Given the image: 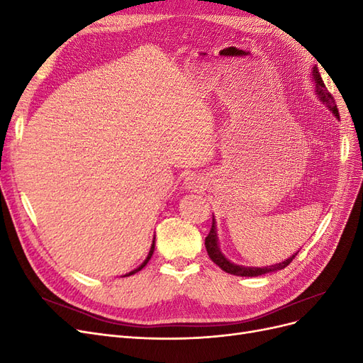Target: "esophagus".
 I'll return each instance as SVG.
<instances>
[{"instance_id": "obj_1", "label": "esophagus", "mask_w": 363, "mask_h": 363, "mask_svg": "<svg viewBox=\"0 0 363 363\" xmlns=\"http://www.w3.org/2000/svg\"><path fill=\"white\" fill-rule=\"evenodd\" d=\"M184 186H186V189H189V191L201 192L204 183H203V180L200 177H196V175H191V177L186 179Z\"/></svg>"}]
</instances>
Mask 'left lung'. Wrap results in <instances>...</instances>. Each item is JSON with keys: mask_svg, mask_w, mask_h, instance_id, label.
I'll return each mask as SVG.
<instances>
[{"mask_svg": "<svg viewBox=\"0 0 363 363\" xmlns=\"http://www.w3.org/2000/svg\"><path fill=\"white\" fill-rule=\"evenodd\" d=\"M312 80L315 82V92L320 96V100L330 108L332 113L339 118V112H337V106L335 104L333 96L330 95V92L327 91V87L321 79L320 71H318L316 67H313L312 69ZM212 228L211 232H208L207 238H206V250H207V255L211 257L216 265L221 268L223 271L228 272V274H233V276H240V277H257V276H263V274H268V272H276L279 269L286 268L289 263L295 259V256L298 255V251L294 252L291 257H288L286 260H283L280 263H276V265H269V267H263V268H255V267H242V265H236V263L230 262L223 252L219 250L218 245V236H216V225H215V218H212Z\"/></svg>", "mask_w": 363, "mask_h": 363, "instance_id": "obj_1", "label": "left lung"}]
</instances>
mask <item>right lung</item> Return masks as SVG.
<instances>
[{
	"instance_id": "1",
	"label": "right lung",
	"mask_w": 363,
	"mask_h": 363,
	"mask_svg": "<svg viewBox=\"0 0 363 363\" xmlns=\"http://www.w3.org/2000/svg\"><path fill=\"white\" fill-rule=\"evenodd\" d=\"M156 239V238H155ZM155 239H152V244H151V248H150V252H148V256H147V259L144 260V263H142V265L140 267H138L136 269H133V271H130L128 274H125V276L124 277H128V276H131V274H135V272H138V271H140L142 268H144L145 265H147V263H148V260L151 259V256H152V252H155Z\"/></svg>"
}]
</instances>
